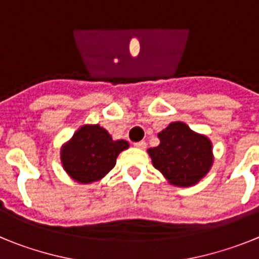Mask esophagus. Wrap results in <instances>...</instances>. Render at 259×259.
Instances as JSON below:
<instances>
[{
    "label": "esophagus",
    "instance_id": "1",
    "mask_svg": "<svg viewBox=\"0 0 259 259\" xmlns=\"http://www.w3.org/2000/svg\"><path fill=\"white\" fill-rule=\"evenodd\" d=\"M135 146L136 148H139V149H145L146 148V143L145 141H137V143H135Z\"/></svg>",
    "mask_w": 259,
    "mask_h": 259
}]
</instances>
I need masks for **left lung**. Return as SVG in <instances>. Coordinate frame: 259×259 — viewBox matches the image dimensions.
Returning a JSON list of instances; mask_svg holds the SVG:
<instances>
[{"label": "left lung", "instance_id": "8db88e82", "mask_svg": "<svg viewBox=\"0 0 259 259\" xmlns=\"http://www.w3.org/2000/svg\"><path fill=\"white\" fill-rule=\"evenodd\" d=\"M159 145L148 150L153 166L178 187H191L209 172L211 143L183 122H174L158 134Z\"/></svg>", "mask_w": 259, "mask_h": 259}]
</instances>
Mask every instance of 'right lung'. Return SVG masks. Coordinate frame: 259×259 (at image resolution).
Here are the masks:
<instances>
[{
  "label": "right lung",
  "mask_w": 259,
  "mask_h": 259,
  "mask_svg": "<svg viewBox=\"0 0 259 259\" xmlns=\"http://www.w3.org/2000/svg\"><path fill=\"white\" fill-rule=\"evenodd\" d=\"M128 146L125 140L114 141L98 124L83 125L62 148V164L72 179L88 184L114 168L118 154Z\"/></svg>",
  "instance_id": "add662e5"
}]
</instances>
